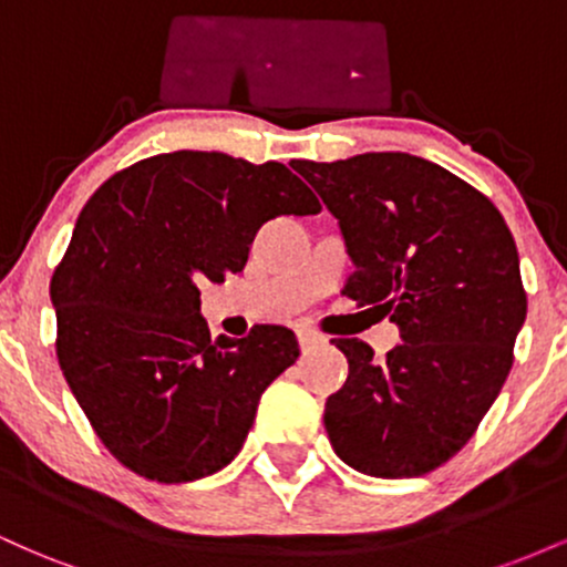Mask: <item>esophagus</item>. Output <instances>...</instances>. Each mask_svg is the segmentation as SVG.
I'll return each instance as SVG.
<instances>
[{"label":"esophagus","mask_w":567,"mask_h":567,"mask_svg":"<svg viewBox=\"0 0 567 567\" xmlns=\"http://www.w3.org/2000/svg\"><path fill=\"white\" fill-rule=\"evenodd\" d=\"M298 343H301L303 351L315 349V347H322L324 343V336L317 333V330H309V328H298Z\"/></svg>","instance_id":"1"}]
</instances>
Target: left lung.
Masks as SVG:
<instances>
[{
	"instance_id": "obj_1",
	"label": "left lung",
	"mask_w": 567,
	"mask_h": 567,
	"mask_svg": "<svg viewBox=\"0 0 567 567\" xmlns=\"http://www.w3.org/2000/svg\"><path fill=\"white\" fill-rule=\"evenodd\" d=\"M338 218L357 306L383 309L402 343L379 362L336 338L349 379L324 402L338 458L370 477H421L470 442L512 370L528 298L509 226L434 162L368 152L292 162Z\"/></svg>"
}]
</instances>
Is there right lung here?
<instances>
[{"label":"right lung","mask_w":567,"mask_h":567,"mask_svg":"<svg viewBox=\"0 0 567 567\" xmlns=\"http://www.w3.org/2000/svg\"><path fill=\"white\" fill-rule=\"evenodd\" d=\"M320 210L279 162L220 152L141 159L90 197L50 301L69 389L120 464L157 483L231 464L298 341L282 324L213 341L199 279L243 271L266 220Z\"/></svg>","instance_id":"obj_1"}]
</instances>
